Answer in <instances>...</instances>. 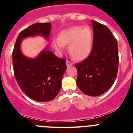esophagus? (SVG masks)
Masks as SVG:
<instances>
[{"label":"esophagus","mask_w":133,"mask_h":133,"mask_svg":"<svg viewBox=\"0 0 133 133\" xmlns=\"http://www.w3.org/2000/svg\"><path fill=\"white\" fill-rule=\"evenodd\" d=\"M66 66H71L73 64V63H72V62L69 61V60H67V61H66Z\"/></svg>","instance_id":"34e87169"}]
</instances>
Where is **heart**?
Here are the masks:
<instances>
[{"mask_svg":"<svg viewBox=\"0 0 133 133\" xmlns=\"http://www.w3.org/2000/svg\"><path fill=\"white\" fill-rule=\"evenodd\" d=\"M93 43V36L89 26H76L60 33L59 37H54L52 44L61 52L65 49V44L69 45L70 55L76 60H83L90 53Z\"/></svg>","mask_w":133,"mask_h":133,"instance_id":"obj_1","label":"heart"}]
</instances>
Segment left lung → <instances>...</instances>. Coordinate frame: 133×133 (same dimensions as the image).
<instances>
[{
	"instance_id": "8db88e82",
	"label": "left lung",
	"mask_w": 133,
	"mask_h": 133,
	"mask_svg": "<svg viewBox=\"0 0 133 133\" xmlns=\"http://www.w3.org/2000/svg\"><path fill=\"white\" fill-rule=\"evenodd\" d=\"M93 44L87 58L75 64L77 84L85 95L96 97L107 91L115 82L118 72L117 41L105 25L91 21Z\"/></svg>"
}]
</instances>
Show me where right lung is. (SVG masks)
Listing matches in <instances>:
<instances>
[{
  "label": "right lung",
  "mask_w": 133,
  "mask_h": 133,
  "mask_svg": "<svg viewBox=\"0 0 133 133\" xmlns=\"http://www.w3.org/2000/svg\"><path fill=\"white\" fill-rule=\"evenodd\" d=\"M50 23H35L22 30L16 38L12 51V66L15 78L23 92L38 102L53 100L60 92L63 76L67 67L64 58L44 50L36 58H28L21 51L22 39L36 35L48 38Z\"/></svg>",
  "instance_id": "right-lung-1"
}]
</instances>
